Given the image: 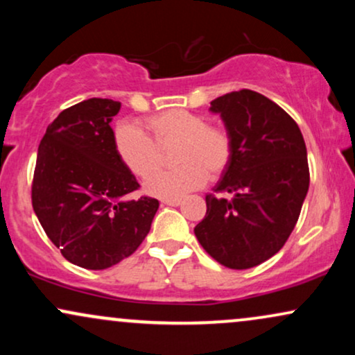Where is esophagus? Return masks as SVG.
I'll return each instance as SVG.
<instances>
[{"instance_id": "esophagus-1", "label": "esophagus", "mask_w": 355, "mask_h": 355, "mask_svg": "<svg viewBox=\"0 0 355 355\" xmlns=\"http://www.w3.org/2000/svg\"><path fill=\"white\" fill-rule=\"evenodd\" d=\"M182 203L180 198H165L162 200V205H170V207H178Z\"/></svg>"}]
</instances>
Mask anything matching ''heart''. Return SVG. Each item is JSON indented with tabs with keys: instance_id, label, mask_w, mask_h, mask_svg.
I'll return each mask as SVG.
<instances>
[{
	"instance_id": "b5f03b06",
	"label": "heart",
	"mask_w": 355,
	"mask_h": 355,
	"mask_svg": "<svg viewBox=\"0 0 355 355\" xmlns=\"http://www.w3.org/2000/svg\"><path fill=\"white\" fill-rule=\"evenodd\" d=\"M144 130L121 123L113 133V145L120 162L133 175L146 178L159 163L158 148L177 143L173 159L179 166L161 171L145 183L146 193L158 198H180L207 180L218 177L229 165L232 138L222 126L189 110H166L146 118Z\"/></svg>"
}]
</instances>
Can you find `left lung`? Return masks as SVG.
I'll list each match as a JSON object with an SVG mask.
<instances>
[{"instance_id": "obj_1", "label": "left lung", "mask_w": 355, "mask_h": 355, "mask_svg": "<svg viewBox=\"0 0 355 355\" xmlns=\"http://www.w3.org/2000/svg\"><path fill=\"white\" fill-rule=\"evenodd\" d=\"M210 112L232 138V157L195 237L222 266L243 270L275 255L299 220L309 190L307 148L300 128L279 105L252 89L218 96Z\"/></svg>"}]
</instances>
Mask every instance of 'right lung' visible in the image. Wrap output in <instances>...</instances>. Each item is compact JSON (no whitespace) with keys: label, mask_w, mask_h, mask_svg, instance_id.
Masks as SVG:
<instances>
[{"label":"right lung","mask_w":355,"mask_h":355,"mask_svg":"<svg viewBox=\"0 0 355 355\" xmlns=\"http://www.w3.org/2000/svg\"><path fill=\"white\" fill-rule=\"evenodd\" d=\"M120 101L89 98L63 110L46 128L36 157L31 200L48 239L75 266L103 270L140 247L157 198L126 200L135 175L113 145Z\"/></svg>","instance_id":"obj_1"}]
</instances>
